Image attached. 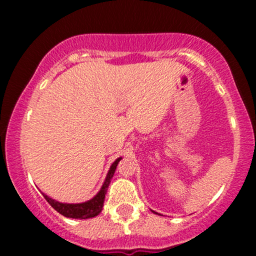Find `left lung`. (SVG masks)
<instances>
[{
  "mask_svg": "<svg viewBox=\"0 0 256 256\" xmlns=\"http://www.w3.org/2000/svg\"><path fill=\"white\" fill-rule=\"evenodd\" d=\"M152 213H155V214H158L156 212H154V210H152Z\"/></svg>",
  "mask_w": 256,
  "mask_h": 256,
  "instance_id": "left-lung-1",
  "label": "left lung"
}]
</instances>
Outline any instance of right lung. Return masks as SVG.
<instances>
[{"label":"right lung","mask_w":256,"mask_h":256,"mask_svg":"<svg viewBox=\"0 0 256 256\" xmlns=\"http://www.w3.org/2000/svg\"><path fill=\"white\" fill-rule=\"evenodd\" d=\"M122 158H118L110 167V171H108L106 179L102 184L100 192L94 196L92 198H90L89 201L82 202V204H62V202H58L56 200L49 198L48 195L42 192L44 198L49 202V204L54 208L56 212L62 214L66 218H72V219H90L94 216H98L102 212V208H104V202L106 194H107V189L110 186L112 178H113L114 172H116V166H118L119 161Z\"/></svg>","instance_id":"1"}]
</instances>
